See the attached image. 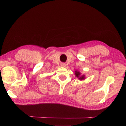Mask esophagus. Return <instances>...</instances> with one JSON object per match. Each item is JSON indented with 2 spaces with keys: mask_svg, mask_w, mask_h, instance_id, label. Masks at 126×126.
Segmentation results:
<instances>
[{
  "mask_svg": "<svg viewBox=\"0 0 126 126\" xmlns=\"http://www.w3.org/2000/svg\"><path fill=\"white\" fill-rule=\"evenodd\" d=\"M61 65L62 66H63V67H64V66H65V63H61Z\"/></svg>",
  "mask_w": 126,
  "mask_h": 126,
  "instance_id": "obj_1",
  "label": "esophagus"
}]
</instances>
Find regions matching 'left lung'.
Segmentation results:
<instances>
[{
	"label": "left lung",
	"mask_w": 126,
	"mask_h": 126,
	"mask_svg": "<svg viewBox=\"0 0 126 126\" xmlns=\"http://www.w3.org/2000/svg\"><path fill=\"white\" fill-rule=\"evenodd\" d=\"M75 72H76V73H75L76 76L77 77H79V79L80 80H82V79H84V75H83V76H81V77H79L80 75H81V73H80L79 71H76Z\"/></svg>",
	"instance_id": "1"
}]
</instances>
